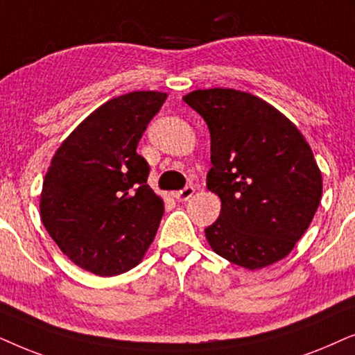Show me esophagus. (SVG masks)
Here are the masks:
<instances>
[{"label":"esophagus","mask_w":355,"mask_h":355,"mask_svg":"<svg viewBox=\"0 0 355 355\" xmlns=\"http://www.w3.org/2000/svg\"><path fill=\"white\" fill-rule=\"evenodd\" d=\"M193 193H195V188H193L191 185H188V187H185V188H183V190H180V191L172 193V195H173L175 200H178V201H187V200H190V198L193 196Z\"/></svg>","instance_id":"1"}]
</instances>
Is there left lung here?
<instances>
[{"instance_id": "8db88e82", "label": "left lung", "mask_w": 355, "mask_h": 355, "mask_svg": "<svg viewBox=\"0 0 355 355\" xmlns=\"http://www.w3.org/2000/svg\"><path fill=\"white\" fill-rule=\"evenodd\" d=\"M183 101L211 133L206 185L222 202L205 229L211 248L247 269L279 261L309 229L321 200V172L309 143L252 94L216 87Z\"/></svg>"}]
</instances>
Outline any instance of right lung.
Here are the masks:
<instances>
[{"label": "right lung", "instance_id": "obj_1", "mask_svg": "<svg viewBox=\"0 0 355 355\" xmlns=\"http://www.w3.org/2000/svg\"><path fill=\"white\" fill-rule=\"evenodd\" d=\"M167 94L130 92L91 113L51 159L40 196L46 232L71 261L116 276L143 259L164 214L136 153Z\"/></svg>", "mask_w": 355, "mask_h": 355}]
</instances>
